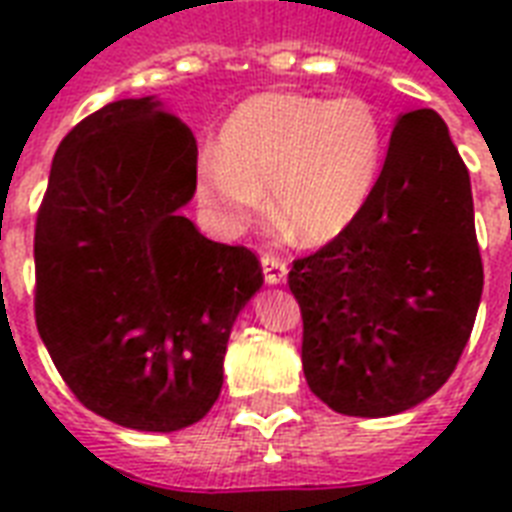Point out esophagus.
Here are the masks:
<instances>
[{"label": "esophagus", "instance_id": "esophagus-1", "mask_svg": "<svg viewBox=\"0 0 512 512\" xmlns=\"http://www.w3.org/2000/svg\"><path fill=\"white\" fill-rule=\"evenodd\" d=\"M261 267H264V280L269 285H280L288 277V264L280 259V256H272V253H264L261 256Z\"/></svg>", "mask_w": 512, "mask_h": 512}]
</instances>
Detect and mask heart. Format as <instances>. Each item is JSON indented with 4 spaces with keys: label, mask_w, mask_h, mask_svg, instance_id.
<instances>
[{
    "label": "heart",
    "mask_w": 512,
    "mask_h": 512,
    "mask_svg": "<svg viewBox=\"0 0 512 512\" xmlns=\"http://www.w3.org/2000/svg\"><path fill=\"white\" fill-rule=\"evenodd\" d=\"M386 158V126L365 97L256 94L227 118L219 150L198 161V192L219 227L240 232L269 211L304 245H325L365 214Z\"/></svg>",
    "instance_id": "b5f03b06"
}]
</instances>
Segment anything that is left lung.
Returning a JSON list of instances; mask_svg holds the SVG:
<instances>
[{
	"label": "left lung",
	"instance_id": "left-lung-1",
	"mask_svg": "<svg viewBox=\"0 0 512 512\" xmlns=\"http://www.w3.org/2000/svg\"><path fill=\"white\" fill-rule=\"evenodd\" d=\"M306 383L330 410L388 418L439 391L476 322L484 267L470 177L433 110L399 116L351 230L288 275Z\"/></svg>",
	"mask_w": 512,
	"mask_h": 512
}]
</instances>
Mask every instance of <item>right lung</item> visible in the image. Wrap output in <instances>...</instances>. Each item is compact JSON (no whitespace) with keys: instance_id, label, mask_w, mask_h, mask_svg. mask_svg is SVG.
<instances>
[{"instance_id":"1","label":"right lung","mask_w":512,"mask_h":512,"mask_svg":"<svg viewBox=\"0 0 512 512\" xmlns=\"http://www.w3.org/2000/svg\"><path fill=\"white\" fill-rule=\"evenodd\" d=\"M198 145L155 97L108 102L73 126L49 171L34 237L36 327L87 410L134 431L198 423L224 354L264 285L243 245L179 214Z\"/></svg>"}]
</instances>
